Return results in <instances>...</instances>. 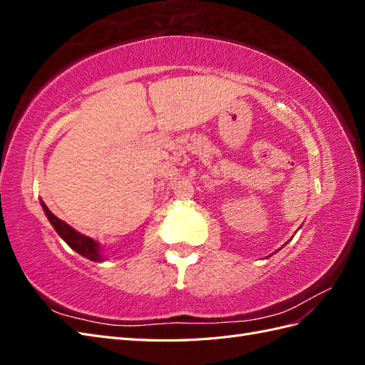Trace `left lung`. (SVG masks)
<instances>
[{
    "label": "left lung",
    "instance_id": "obj_1",
    "mask_svg": "<svg viewBox=\"0 0 365 365\" xmlns=\"http://www.w3.org/2000/svg\"><path fill=\"white\" fill-rule=\"evenodd\" d=\"M271 256H272V254H271Z\"/></svg>",
    "mask_w": 365,
    "mask_h": 365
}]
</instances>
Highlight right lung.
I'll return each instance as SVG.
<instances>
[{"mask_svg": "<svg viewBox=\"0 0 365 365\" xmlns=\"http://www.w3.org/2000/svg\"><path fill=\"white\" fill-rule=\"evenodd\" d=\"M41 205L43 208V213H46V216L48 217L50 224L53 225L54 230H56V233L65 240V244H67L70 248H73L76 252H79L82 257H86L97 263L105 262V257L101 252V245H98L97 240L79 233V231H76L67 222H63L62 219L54 216L48 210V207L43 204V201H41Z\"/></svg>", "mask_w": 365, "mask_h": 365, "instance_id": "1", "label": "right lung"}]
</instances>
